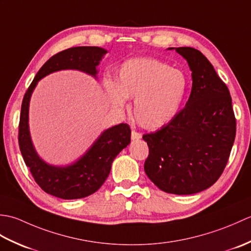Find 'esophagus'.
Wrapping results in <instances>:
<instances>
[{
    "mask_svg": "<svg viewBox=\"0 0 251 251\" xmlns=\"http://www.w3.org/2000/svg\"><path fill=\"white\" fill-rule=\"evenodd\" d=\"M141 137H142V135L140 134V132H138V131H136V130H132V131H131V139H132V140L140 139Z\"/></svg>",
    "mask_w": 251,
    "mask_h": 251,
    "instance_id": "obj_1",
    "label": "esophagus"
}]
</instances>
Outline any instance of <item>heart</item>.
Instances as JSON below:
<instances>
[{
  "mask_svg": "<svg viewBox=\"0 0 251 251\" xmlns=\"http://www.w3.org/2000/svg\"><path fill=\"white\" fill-rule=\"evenodd\" d=\"M105 86L116 108H123L126 98H135L134 115L137 122L147 129H157L178 114L189 81L182 71L166 62L138 58L121 67L116 84L106 82Z\"/></svg>",
  "mask_w": 251,
  "mask_h": 251,
  "instance_id": "heart-1",
  "label": "heart"
}]
</instances>
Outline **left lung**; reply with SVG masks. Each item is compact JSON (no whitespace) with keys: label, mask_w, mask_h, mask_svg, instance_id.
Instances as JSON below:
<instances>
[{"label":"left lung","mask_w":251,"mask_h":251,"mask_svg":"<svg viewBox=\"0 0 251 251\" xmlns=\"http://www.w3.org/2000/svg\"><path fill=\"white\" fill-rule=\"evenodd\" d=\"M176 51L192 70V90L172 121L143 135L149 147L145 172L162 191L188 195L220 178L235 140L236 119L228 88L209 60L192 47Z\"/></svg>","instance_id":"8db88e82"}]
</instances>
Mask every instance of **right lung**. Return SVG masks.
Instances as JSON below:
<instances>
[{
  "mask_svg": "<svg viewBox=\"0 0 251 251\" xmlns=\"http://www.w3.org/2000/svg\"><path fill=\"white\" fill-rule=\"evenodd\" d=\"M105 52V50L96 46L71 47L57 52L36 73L24 96L18 131L21 155L40 188L59 199H83L99 190L108 178L115 156L129 145L131 130L126 123L111 127L98 138L84 156L71 166H50L37 156L30 139L28 112L31 94L42 77L58 70L76 69L96 76V67Z\"/></svg>",
  "mask_w": 251,
  "mask_h": 251,
  "instance_id": "add662e5",
  "label": "right lung"
}]
</instances>
